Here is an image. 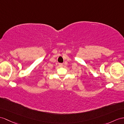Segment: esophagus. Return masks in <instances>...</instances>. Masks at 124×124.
I'll return each mask as SVG.
<instances>
[{
	"instance_id": "34e87169",
	"label": "esophagus",
	"mask_w": 124,
	"mask_h": 124,
	"mask_svg": "<svg viewBox=\"0 0 124 124\" xmlns=\"http://www.w3.org/2000/svg\"><path fill=\"white\" fill-rule=\"evenodd\" d=\"M59 66H60V67H63V66H64V65H63V64H59Z\"/></svg>"
}]
</instances>
